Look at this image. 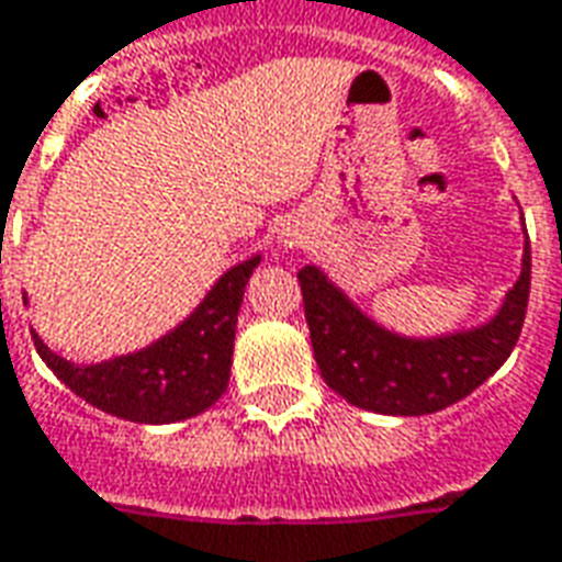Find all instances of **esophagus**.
Here are the masks:
<instances>
[{"label":"esophagus","instance_id":"34e87169","mask_svg":"<svg viewBox=\"0 0 562 562\" xmlns=\"http://www.w3.org/2000/svg\"><path fill=\"white\" fill-rule=\"evenodd\" d=\"M278 241H281L284 248H296V245H302V231H299V224H284V227L278 231Z\"/></svg>","mask_w":562,"mask_h":562}]
</instances>
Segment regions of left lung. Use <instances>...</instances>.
I'll return each mask as SVG.
<instances>
[{
	"label": "left lung",
	"mask_w": 562,
	"mask_h": 562,
	"mask_svg": "<svg viewBox=\"0 0 562 562\" xmlns=\"http://www.w3.org/2000/svg\"><path fill=\"white\" fill-rule=\"evenodd\" d=\"M299 284L326 386L362 411L428 416L467 398L509 359L530 299V241H524L521 276L494 317L431 338L380 326L321 266L299 269Z\"/></svg>",
	"instance_id": "left-lung-1"
}]
</instances>
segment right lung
<instances>
[{
    "mask_svg": "<svg viewBox=\"0 0 562 562\" xmlns=\"http://www.w3.org/2000/svg\"><path fill=\"white\" fill-rule=\"evenodd\" d=\"M257 266L260 254L231 266L186 321L134 353L77 366L53 353L38 331H32V341L53 374L98 411L140 425L191 419L227 392L236 317Z\"/></svg>",
    "mask_w": 562,
    "mask_h": 562,
    "instance_id": "1",
    "label": "right lung"
}]
</instances>
